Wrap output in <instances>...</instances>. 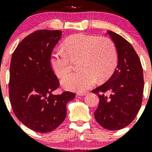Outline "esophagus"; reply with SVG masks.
I'll use <instances>...</instances> for the list:
<instances>
[{"label":"esophagus","mask_w":152,"mask_h":152,"mask_svg":"<svg viewBox=\"0 0 152 152\" xmlns=\"http://www.w3.org/2000/svg\"><path fill=\"white\" fill-rule=\"evenodd\" d=\"M89 92L88 91H83V92H79V93H78V94L79 96H85L86 95V94H88Z\"/></svg>","instance_id":"1"}]
</instances>
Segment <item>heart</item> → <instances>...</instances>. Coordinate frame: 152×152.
<instances>
[{
  "instance_id": "b5f03b06",
  "label": "heart",
  "mask_w": 152,
  "mask_h": 152,
  "mask_svg": "<svg viewBox=\"0 0 152 152\" xmlns=\"http://www.w3.org/2000/svg\"><path fill=\"white\" fill-rule=\"evenodd\" d=\"M65 52L53 50L49 62L53 72L59 78L71 69V60L79 58L77 72L69 74L61 80V84L69 90L83 91L93 86L99 78H109L117 64V51L111 40L84 34L69 36L63 44Z\"/></svg>"
}]
</instances>
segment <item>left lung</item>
<instances>
[{"instance_id":"8db88e82","label":"left lung","mask_w":152,"mask_h":152,"mask_svg":"<svg viewBox=\"0 0 152 152\" xmlns=\"http://www.w3.org/2000/svg\"><path fill=\"white\" fill-rule=\"evenodd\" d=\"M107 34L117 50L118 64L109 79L92 91L99 97L94 116L104 128L118 130L130 124L140 109L144 76L140 59L130 43L111 31Z\"/></svg>"}]
</instances>
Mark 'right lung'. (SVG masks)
<instances>
[{"label":"right lung","instance_id":"add662e5","mask_svg":"<svg viewBox=\"0 0 152 152\" xmlns=\"http://www.w3.org/2000/svg\"><path fill=\"white\" fill-rule=\"evenodd\" d=\"M61 31L40 30L23 39L11 57L9 97L13 111L25 126L48 133L63 123L66 105L75 94H52L59 81L50 67L52 50L61 38Z\"/></svg>","mask_w":152,"mask_h":152}]
</instances>
